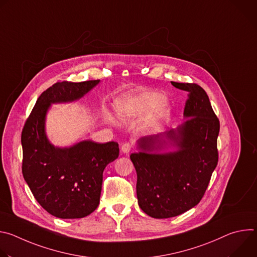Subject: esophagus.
<instances>
[{"instance_id": "34e87169", "label": "esophagus", "mask_w": 257, "mask_h": 257, "mask_svg": "<svg viewBox=\"0 0 257 257\" xmlns=\"http://www.w3.org/2000/svg\"><path fill=\"white\" fill-rule=\"evenodd\" d=\"M131 149H132V144H131L130 142H125V143L122 145V148H121V150H122V152H123L124 154H128V153L131 151Z\"/></svg>"}]
</instances>
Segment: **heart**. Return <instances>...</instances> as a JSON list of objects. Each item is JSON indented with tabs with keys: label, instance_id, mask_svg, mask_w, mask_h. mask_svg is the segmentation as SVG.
Instances as JSON below:
<instances>
[{
	"label": "heart",
	"instance_id": "1",
	"mask_svg": "<svg viewBox=\"0 0 257 257\" xmlns=\"http://www.w3.org/2000/svg\"><path fill=\"white\" fill-rule=\"evenodd\" d=\"M169 109L170 102L168 98L155 91L130 94L117 105V112L122 117H138L149 113L148 124L151 126L163 119Z\"/></svg>",
	"mask_w": 257,
	"mask_h": 257
}]
</instances>
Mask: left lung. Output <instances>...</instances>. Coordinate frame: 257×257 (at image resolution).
Returning <instances> with one entry per match:
<instances>
[{"label": "left lung", "mask_w": 257, "mask_h": 257, "mask_svg": "<svg viewBox=\"0 0 257 257\" xmlns=\"http://www.w3.org/2000/svg\"><path fill=\"white\" fill-rule=\"evenodd\" d=\"M171 83L189 92L187 119L176 129L141 137L139 152L130 156L137 173L138 204L155 218L177 216L198 204L218 161L219 121L206 92L196 83ZM168 142L177 151L159 154Z\"/></svg>", "instance_id": "left-lung-1"}]
</instances>
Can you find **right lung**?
Returning a JSON list of instances; mask_svg holds the SVG:
<instances>
[{
	"label": "right lung",
	"mask_w": 257,
	"mask_h": 257,
	"mask_svg": "<svg viewBox=\"0 0 257 257\" xmlns=\"http://www.w3.org/2000/svg\"><path fill=\"white\" fill-rule=\"evenodd\" d=\"M98 83H55L36 100L22 130L23 177L36 201L60 218H80L95 210L103 170L119 157V144L84 140L70 148H56L46 135V115L52 103L77 100Z\"/></svg>",
	"instance_id": "add662e5"
}]
</instances>
